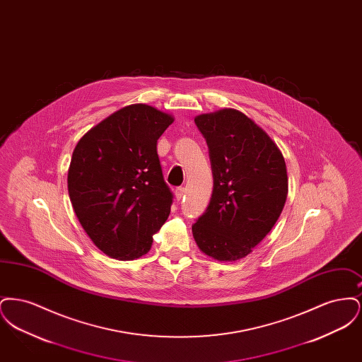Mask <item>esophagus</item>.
<instances>
[{"label":"esophagus","mask_w":362,"mask_h":362,"mask_svg":"<svg viewBox=\"0 0 362 362\" xmlns=\"http://www.w3.org/2000/svg\"><path fill=\"white\" fill-rule=\"evenodd\" d=\"M183 197H185V189H183V187H177V189H175V198H176V201H182Z\"/></svg>","instance_id":"esophagus-1"}]
</instances>
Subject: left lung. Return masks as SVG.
Segmentation results:
<instances>
[{
	"mask_svg": "<svg viewBox=\"0 0 362 362\" xmlns=\"http://www.w3.org/2000/svg\"><path fill=\"white\" fill-rule=\"evenodd\" d=\"M209 146L213 194L192 236L209 258L235 262L252 252L282 213L288 173L276 142L235 108L195 117Z\"/></svg>",
	"mask_w": 362,
	"mask_h": 362,
	"instance_id": "obj_1",
	"label": "left lung"
}]
</instances>
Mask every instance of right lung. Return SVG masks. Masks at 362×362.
<instances>
[{
  "label": "right lung",
  "instance_id": "right-lung-1",
  "mask_svg": "<svg viewBox=\"0 0 362 362\" xmlns=\"http://www.w3.org/2000/svg\"><path fill=\"white\" fill-rule=\"evenodd\" d=\"M173 122L152 105H126L77 142L68 171L74 213L89 239L110 258L148 254L167 221L173 192L164 182L157 139Z\"/></svg>",
  "mask_w": 362,
  "mask_h": 362
}]
</instances>
